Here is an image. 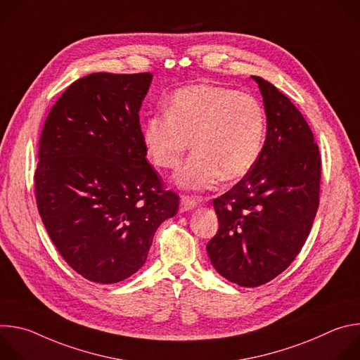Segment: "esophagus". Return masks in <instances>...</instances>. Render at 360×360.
Listing matches in <instances>:
<instances>
[{
  "mask_svg": "<svg viewBox=\"0 0 360 360\" xmlns=\"http://www.w3.org/2000/svg\"><path fill=\"white\" fill-rule=\"evenodd\" d=\"M198 202L192 198H188V196H182L181 198V205H179V211L181 212H186V211H191L193 208H196Z\"/></svg>",
  "mask_w": 360,
  "mask_h": 360,
  "instance_id": "esophagus-1",
  "label": "esophagus"
}]
</instances>
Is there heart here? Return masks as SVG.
Masks as SVG:
<instances>
[{"label":"heart","mask_w":360,"mask_h":360,"mask_svg":"<svg viewBox=\"0 0 360 360\" xmlns=\"http://www.w3.org/2000/svg\"><path fill=\"white\" fill-rule=\"evenodd\" d=\"M266 115L253 95L199 84L176 91L165 114L146 120L142 141L150 161L167 169L179 167L192 141L195 150L176 174L191 191L214 188L221 178H243L259 160Z\"/></svg>","instance_id":"1"}]
</instances>
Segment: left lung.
Listing matches in <instances>:
<instances>
[{"label":"left lung","mask_w":360,"mask_h":360,"mask_svg":"<svg viewBox=\"0 0 360 360\" xmlns=\"http://www.w3.org/2000/svg\"><path fill=\"white\" fill-rule=\"evenodd\" d=\"M266 114L255 167L214 200L218 233L207 252L217 272L246 288L264 285L296 258L319 207L321 157L302 114L275 85L252 77Z\"/></svg>","instance_id":"8db88e82"}]
</instances>
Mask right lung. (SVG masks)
<instances>
[{"label":"right lung","mask_w":360,"mask_h":360,"mask_svg":"<svg viewBox=\"0 0 360 360\" xmlns=\"http://www.w3.org/2000/svg\"><path fill=\"white\" fill-rule=\"evenodd\" d=\"M152 74H89L45 121L35 171L37 207L65 262L96 283L141 269L179 198L146 161L139 110Z\"/></svg>","instance_id":"add662e5"}]
</instances>
